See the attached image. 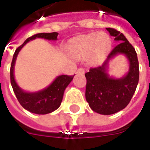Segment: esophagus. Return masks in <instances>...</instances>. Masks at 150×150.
Here are the masks:
<instances>
[{"instance_id": "34e87169", "label": "esophagus", "mask_w": 150, "mask_h": 150, "mask_svg": "<svg viewBox=\"0 0 150 150\" xmlns=\"http://www.w3.org/2000/svg\"><path fill=\"white\" fill-rule=\"evenodd\" d=\"M77 73H81V74H84L85 73V69L83 68H79L77 69Z\"/></svg>"}]
</instances>
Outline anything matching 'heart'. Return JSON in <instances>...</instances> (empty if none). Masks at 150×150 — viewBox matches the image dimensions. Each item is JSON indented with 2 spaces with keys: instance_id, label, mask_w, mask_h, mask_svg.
I'll return each mask as SVG.
<instances>
[{
  "instance_id": "heart-1",
  "label": "heart",
  "mask_w": 150,
  "mask_h": 150,
  "mask_svg": "<svg viewBox=\"0 0 150 150\" xmlns=\"http://www.w3.org/2000/svg\"><path fill=\"white\" fill-rule=\"evenodd\" d=\"M111 43V38L107 33H91L72 42L69 47V53L76 58H84L91 53V59L97 61L107 54Z\"/></svg>"
}]
</instances>
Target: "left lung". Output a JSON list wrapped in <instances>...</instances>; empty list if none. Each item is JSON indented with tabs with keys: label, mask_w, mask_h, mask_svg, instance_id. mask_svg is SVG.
Returning <instances> with one entry per match:
<instances>
[{
	"label": "left lung",
	"mask_w": 150,
	"mask_h": 150,
	"mask_svg": "<svg viewBox=\"0 0 150 150\" xmlns=\"http://www.w3.org/2000/svg\"><path fill=\"white\" fill-rule=\"evenodd\" d=\"M111 36L118 43L112 49L108 59L100 66L91 68L85 74L86 78V99L90 108L102 115L116 113L125 108L130 102L139 79V68L137 53L125 36L115 28H108ZM117 53H123L129 61V71L121 79H113L106 73L110 58Z\"/></svg>",
	"instance_id": "8db88e82"
}]
</instances>
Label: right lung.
Wrapping results in <instances>:
<instances>
[{
  "label": "right lung",
  "mask_w": 150,
  "mask_h": 150,
  "mask_svg": "<svg viewBox=\"0 0 150 150\" xmlns=\"http://www.w3.org/2000/svg\"><path fill=\"white\" fill-rule=\"evenodd\" d=\"M58 34H59L58 33L54 32L49 33H37L35 35H33L28 38L21 46H19L13 54L10 69L11 84L19 103L22 105L23 108L29 111L30 112L36 114H48L55 111L56 109L59 108L62 101L64 91L65 88L68 86L69 84L73 80L74 75H59L49 86L45 88L42 91L34 93L25 92L16 85L14 79L13 70H14L16 56L21 49L27 42H29L30 40L35 39L36 38H42L49 40H56Z\"/></svg>",
  "instance_id": "1"
}]
</instances>
